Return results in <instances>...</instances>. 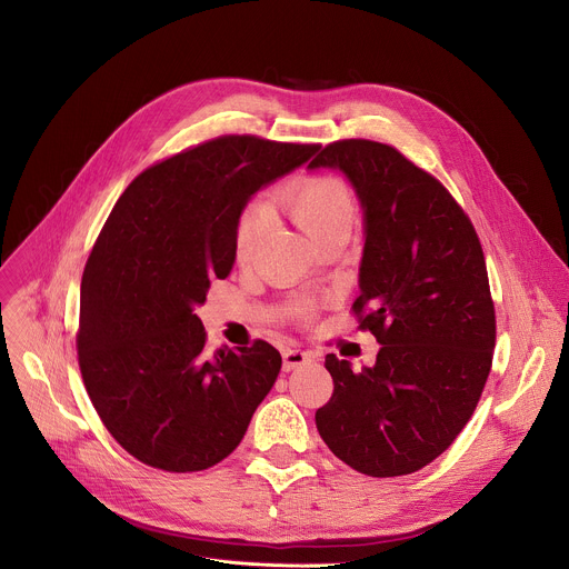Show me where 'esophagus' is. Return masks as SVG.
<instances>
[{"mask_svg":"<svg viewBox=\"0 0 569 569\" xmlns=\"http://www.w3.org/2000/svg\"><path fill=\"white\" fill-rule=\"evenodd\" d=\"M305 362H312V353L308 351H300V348H287V351L282 353V369L284 371H291Z\"/></svg>","mask_w":569,"mask_h":569,"instance_id":"esophagus-1","label":"esophagus"}]
</instances>
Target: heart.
<instances>
[{
  "instance_id": "b5f03b06",
  "label": "heart",
  "mask_w": 569,
  "mask_h": 569,
  "mask_svg": "<svg viewBox=\"0 0 569 569\" xmlns=\"http://www.w3.org/2000/svg\"><path fill=\"white\" fill-rule=\"evenodd\" d=\"M276 204H280L317 246L335 237H348L356 226V196L351 187L332 172L298 174L278 191ZM269 218L271 211L267 204H250L239 216L232 241L234 261L239 267H250L257 259L269 228ZM312 315L315 308L310 302L300 305L298 317L302 321H310Z\"/></svg>"
}]
</instances>
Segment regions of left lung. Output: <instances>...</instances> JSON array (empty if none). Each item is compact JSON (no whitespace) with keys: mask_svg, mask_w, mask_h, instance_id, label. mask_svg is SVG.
I'll use <instances>...</instances> for the list:
<instances>
[{"mask_svg":"<svg viewBox=\"0 0 569 569\" xmlns=\"http://www.w3.org/2000/svg\"><path fill=\"white\" fill-rule=\"evenodd\" d=\"M310 166L343 170L362 200L367 239L351 310L380 343L365 371L326 356L335 389L317 428L356 471L406 476L456 442L483 395L497 341L486 254L447 187L395 146L341 139Z\"/></svg>","mask_w":569,"mask_h":569,"instance_id":"obj_1","label":"left lung"}]
</instances>
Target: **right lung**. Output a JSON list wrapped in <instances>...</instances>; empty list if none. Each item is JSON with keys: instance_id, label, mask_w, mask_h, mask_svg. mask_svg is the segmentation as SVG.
I'll use <instances>...</instances> for the list:
<instances>
[{"instance_id": "1", "label": "right lung", "mask_w": 569, "mask_h": 569, "mask_svg": "<svg viewBox=\"0 0 569 569\" xmlns=\"http://www.w3.org/2000/svg\"><path fill=\"white\" fill-rule=\"evenodd\" d=\"M317 150L218 137L146 168L113 204L81 278L77 360L102 423L143 465L221 462L271 391L276 348L254 339L207 356L196 305L232 271L248 198Z\"/></svg>"}]
</instances>
